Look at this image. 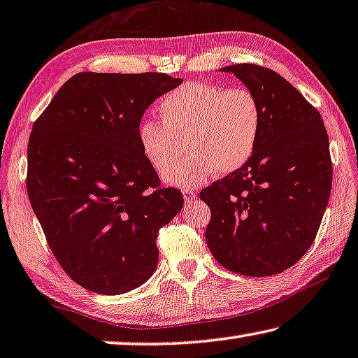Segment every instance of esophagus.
<instances>
[{"label":"esophagus","instance_id":"esophagus-1","mask_svg":"<svg viewBox=\"0 0 358 358\" xmlns=\"http://www.w3.org/2000/svg\"><path fill=\"white\" fill-rule=\"evenodd\" d=\"M182 195H184V200L185 201H194L196 198V192L192 190V189H184L182 190Z\"/></svg>","mask_w":358,"mask_h":358}]
</instances>
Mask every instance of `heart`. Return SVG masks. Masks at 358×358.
<instances>
[{
	"label": "heart",
	"instance_id": "obj_1",
	"mask_svg": "<svg viewBox=\"0 0 358 358\" xmlns=\"http://www.w3.org/2000/svg\"><path fill=\"white\" fill-rule=\"evenodd\" d=\"M157 112L162 123L142 122L137 142L158 174L166 173L185 145L186 157L167 171L166 180L171 184L198 185L214 171L234 173L256 150L262 112L248 87L224 90L208 83H185L168 92L158 102Z\"/></svg>",
	"mask_w": 358,
	"mask_h": 358
}]
</instances>
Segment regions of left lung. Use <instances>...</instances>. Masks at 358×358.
Segmentation results:
<instances>
[{"instance_id": "1", "label": "left lung", "mask_w": 358, "mask_h": 358, "mask_svg": "<svg viewBox=\"0 0 358 358\" xmlns=\"http://www.w3.org/2000/svg\"><path fill=\"white\" fill-rule=\"evenodd\" d=\"M221 70L255 92L262 123L248 163L200 192L211 210L205 238L229 271L271 277L315 240L333 180L328 134L318 110L277 71L256 64Z\"/></svg>"}]
</instances>
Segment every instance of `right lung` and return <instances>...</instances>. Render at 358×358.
Wrapping results in <instances>:
<instances>
[{"mask_svg":"<svg viewBox=\"0 0 358 358\" xmlns=\"http://www.w3.org/2000/svg\"><path fill=\"white\" fill-rule=\"evenodd\" d=\"M182 83L158 71H81L33 123L27 194L64 272L90 291L120 294L155 271L157 238L184 206L141 152L150 103Z\"/></svg>","mask_w":358,"mask_h":358,"instance_id":"1","label":"right lung"}]
</instances>
